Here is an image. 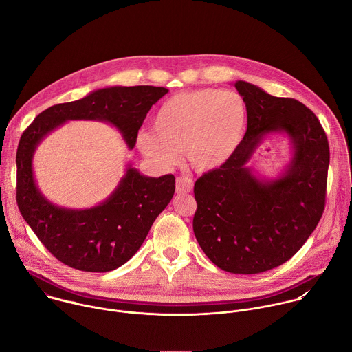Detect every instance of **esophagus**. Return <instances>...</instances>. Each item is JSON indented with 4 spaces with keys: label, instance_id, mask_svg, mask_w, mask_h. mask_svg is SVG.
I'll use <instances>...</instances> for the list:
<instances>
[{
    "label": "esophagus",
    "instance_id": "esophagus-1",
    "mask_svg": "<svg viewBox=\"0 0 352 352\" xmlns=\"http://www.w3.org/2000/svg\"><path fill=\"white\" fill-rule=\"evenodd\" d=\"M192 186H193V181L189 175H181L177 178V182H175L177 193H188L192 190Z\"/></svg>",
    "mask_w": 352,
    "mask_h": 352
}]
</instances>
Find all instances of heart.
I'll return each mask as SVG.
<instances>
[{
  "mask_svg": "<svg viewBox=\"0 0 352 352\" xmlns=\"http://www.w3.org/2000/svg\"><path fill=\"white\" fill-rule=\"evenodd\" d=\"M248 125L245 100L236 91L193 89L179 91L159 107L153 117V132L136 138L142 155L163 167L178 162L185 150L197 171L223 167L236 152Z\"/></svg>",
  "mask_w": 352,
  "mask_h": 352,
  "instance_id": "obj_1",
  "label": "heart"
}]
</instances>
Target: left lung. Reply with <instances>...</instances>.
<instances>
[{"label": "left lung", "mask_w": 352, "mask_h": 352, "mask_svg": "<svg viewBox=\"0 0 352 352\" xmlns=\"http://www.w3.org/2000/svg\"><path fill=\"white\" fill-rule=\"evenodd\" d=\"M248 128L232 157L195 182L193 232L221 270L256 274L291 259L316 228L326 205L330 150L318 117L295 98L235 82ZM289 135L294 156L276 180L256 179L244 164L267 133Z\"/></svg>", "instance_id": "8db88e82"}]
</instances>
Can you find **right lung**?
Returning <instances> with one entry per match:
<instances>
[{"label":"right lung","mask_w":352,"mask_h":352,"mask_svg":"<svg viewBox=\"0 0 352 352\" xmlns=\"http://www.w3.org/2000/svg\"><path fill=\"white\" fill-rule=\"evenodd\" d=\"M167 91L156 86L100 89L44 110L22 133L16 152L18 208L40 242L64 265L106 273L126 263L173 199L175 177H144L129 166L103 204L85 210L64 209L48 202L34 182L32 160L37 144L65 121L97 120L113 124L133 148L148 110Z\"/></svg>","instance_id":"1"}]
</instances>
